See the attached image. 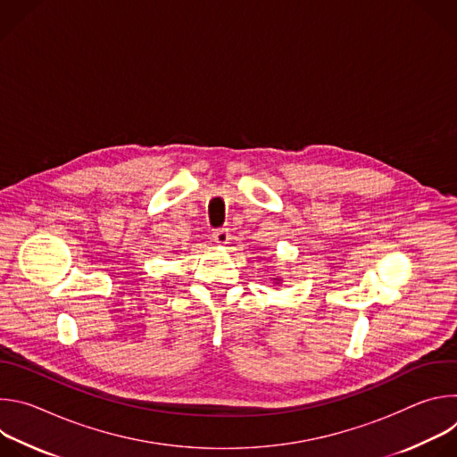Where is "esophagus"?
<instances>
[{
    "label": "esophagus",
    "mask_w": 457,
    "mask_h": 457,
    "mask_svg": "<svg viewBox=\"0 0 457 457\" xmlns=\"http://www.w3.org/2000/svg\"><path fill=\"white\" fill-rule=\"evenodd\" d=\"M229 238H231V233H229L228 228H219V229L213 231V240H215L217 244H220V245L228 244Z\"/></svg>",
    "instance_id": "34e87169"
}]
</instances>
